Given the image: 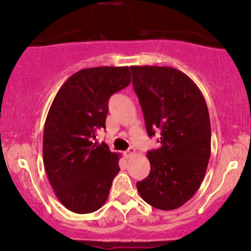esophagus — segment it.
Masks as SVG:
<instances>
[{
    "mask_svg": "<svg viewBox=\"0 0 251 251\" xmlns=\"http://www.w3.org/2000/svg\"><path fill=\"white\" fill-rule=\"evenodd\" d=\"M136 154V151H135V148H132V147H131V148H128L127 151H125V156L126 158H132L133 155H135Z\"/></svg>",
    "mask_w": 251,
    "mask_h": 251,
    "instance_id": "obj_1",
    "label": "esophagus"
}]
</instances>
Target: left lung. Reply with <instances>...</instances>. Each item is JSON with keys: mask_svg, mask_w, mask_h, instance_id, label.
<instances>
[{"mask_svg": "<svg viewBox=\"0 0 251 251\" xmlns=\"http://www.w3.org/2000/svg\"><path fill=\"white\" fill-rule=\"evenodd\" d=\"M132 85L148 135L160 147L147 153L151 173L137 182L146 203L160 210L182 206L203 182L211 151L209 110L198 86L170 67H131Z\"/></svg>", "mask_w": 251, "mask_h": 251, "instance_id": "left-lung-1", "label": "left lung"}]
</instances>
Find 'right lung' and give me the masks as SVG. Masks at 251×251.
Masks as SVG:
<instances>
[{
	"mask_svg": "<svg viewBox=\"0 0 251 251\" xmlns=\"http://www.w3.org/2000/svg\"><path fill=\"white\" fill-rule=\"evenodd\" d=\"M131 82L128 67L78 70L59 88L44 130V165L58 201L76 214H90L107 201L120 171L118 153L96 143L105 128L110 96Z\"/></svg>",
	"mask_w": 251,
	"mask_h": 251,
	"instance_id": "add662e5",
	"label": "right lung"
}]
</instances>
